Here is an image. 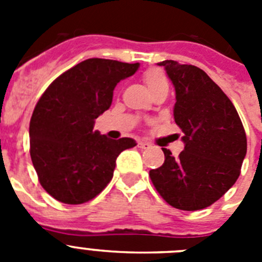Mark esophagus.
<instances>
[{"mask_svg": "<svg viewBox=\"0 0 262 262\" xmlns=\"http://www.w3.org/2000/svg\"><path fill=\"white\" fill-rule=\"evenodd\" d=\"M139 148H140V149H148V148H151V144H149V143H147V142H144V140H142V142H139Z\"/></svg>", "mask_w": 262, "mask_h": 262, "instance_id": "obj_1", "label": "esophagus"}]
</instances>
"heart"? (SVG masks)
<instances>
[{"label": "heart", "instance_id": "b5f03b06", "mask_svg": "<svg viewBox=\"0 0 262 262\" xmlns=\"http://www.w3.org/2000/svg\"><path fill=\"white\" fill-rule=\"evenodd\" d=\"M143 81L147 85L149 92L159 89V88L168 86V77L161 69L149 68L143 73Z\"/></svg>", "mask_w": 262, "mask_h": 262}]
</instances>
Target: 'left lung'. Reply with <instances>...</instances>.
Returning <instances> with one entry per match:
<instances>
[{
  "mask_svg": "<svg viewBox=\"0 0 262 262\" xmlns=\"http://www.w3.org/2000/svg\"><path fill=\"white\" fill-rule=\"evenodd\" d=\"M176 89L174 120L182 129L185 149L149 177L166 203L178 210L209 207L236 182L245 154L247 135L235 106L205 71L173 60L160 62Z\"/></svg>",
  "mask_w": 262,
  "mask_h": 262,
  "instance_id": "obj_1",
  "label": "left lung"
}]
</instances>
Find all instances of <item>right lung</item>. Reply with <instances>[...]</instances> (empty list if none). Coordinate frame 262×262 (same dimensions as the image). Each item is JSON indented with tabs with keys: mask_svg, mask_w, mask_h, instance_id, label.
<instances>
[{
	"mask_svg": "<svg viewBox=\"0 0 262 262\" xmlns=\"http://www.w3.org/2000/svg\"><path fill=\"white\" fill-rule=\"evenodd\" d=\"M139 62L88 59L51 82L30 120V155L38 180L59 202H89L107 186L115 160L135 140H118L93 131L94 122L113 102L120 80L133 76Z\"/></svg>",
	"mask_w": 262,
	"mask_h": 262,
	"instance_id": "right-lung-1",
	"label": "right lung"
}]
</instances>
